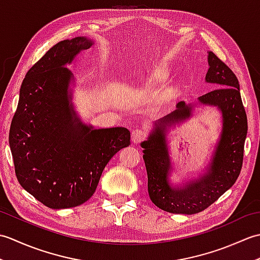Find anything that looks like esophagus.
Wrapping results in <instances>:
<instances>
[{"mask_svg":"<svg viewBox=\"0 0 260 260\" xmlns=\"http://www.w3.org/2000/svg\"><path fill=\"white\" fill-rule=\"evenodd\" d=\"M146 137H147L146 132L142 129H134L132 132V141L134 143H141L142 141H144Z\"/></svg>","mask_w":260,"mask_h":260,"instance_id":"obj_1","label":"esophagus"}]
</instances>
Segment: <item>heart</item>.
<instances>
[{"label":"heart","mask_w":260,"mask_h":260,"mask_svg":"<svg viewBox=\"0 0 260 260\" xmlns=\"http://www.w3.org/2000/svg\"><path fill=\"white\" fill-rule=\"evenodd\" d=\"M167 79V71L165 69H156L155 71H153L148 76H146L144 79L141 81V86L144 87H148V86H155V85H159L164 82V80Z\"/></svg>","instance_id":"obj_1"}]
</instances>
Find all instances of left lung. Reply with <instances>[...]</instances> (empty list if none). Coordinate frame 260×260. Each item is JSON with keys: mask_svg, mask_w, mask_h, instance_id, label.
<instances>
[{"mask_svg": "<svg viewBox=\"0 0 260 260\" xmlns=\"http://www.w3.org/2000/svg\"><path fill=\"white\" fill-rule=\"evenodd\" d=\"M208 62L210 68L206 80L217 88L199 97V101L218 106L223 116L221 139L208 173L182 187L170 186L168 182L170 158L165 144V126L189 117L191 107L184 102L176 105L175 112L158 120L150 139L142 143L145 148L143 158L148 194L156 207L167 212L194 214L203 211L235 184L242 168L248 123L239 82L234 71L211 51Z\"/></svg>", "mask_w": 260, "mask_h": 260, "instance_id": "8db88e82", "label": "left lung"}]
</instances>
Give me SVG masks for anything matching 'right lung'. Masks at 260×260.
I'll return each instance as SVG.
<instances>
[{
	"instance_id": "1",
	"label": "right lung",
	"mask_w": 260,
	"mask_h": 260,
	"mask_svg": "<svg viewBox=\"0 0 260 260\" xmlns=\"http://www.w3.org/2000/svg\"><path fill=\"white\" fill-rule=\"evenodd\" d=\"M91 45L81 37L60 41L32 66L10 127L16 179L51 209L74 208L90 199L109 159L131 144L124 127L93 129L74 118L71 73L64 64Z\"/></svg>"
}]
</instances>
